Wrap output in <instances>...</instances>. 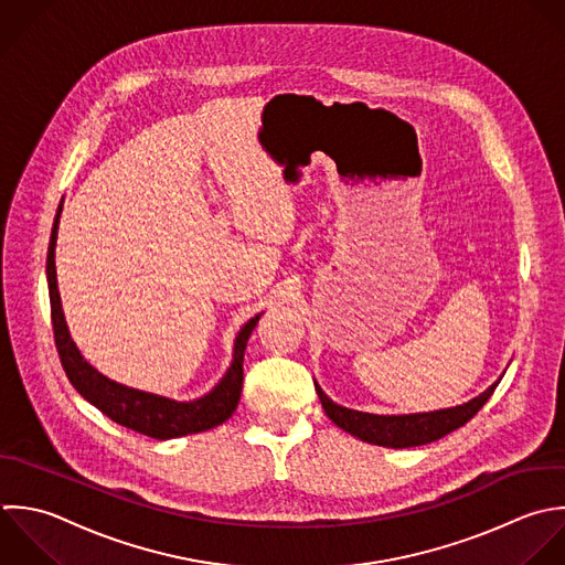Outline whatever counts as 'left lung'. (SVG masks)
<instances>
[{
  "label": "left lung",
  "mask_w": 565,
  "mask_h": 565,
  "mask_svg": "<svg viewBox=\"0 0 565 565\" xmlns=\"http://www.w3.org/2000/svg\"><path fill=\"white\" fill-rule=\"evenodd\" d=\"M500 381L502 376L489 390H484L480 396L471 398L465 405H456L438 412H423V414H401V416H379V414L348 409L337 405L332 398H328L317 383L315 387H317L323 412L337 427H341L343 431L370 445H379L387 449H407V447L436 443L447 434L467 425L484 407V403L491 398Z\"/></svg>",
  "instance_id": "1"
}]
</instances>
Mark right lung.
Wrapping results in <instances>:
<instances>
[{
    "mask_svg": "<svg viewBox=\"0 0 565 565\" xmlns=\"http://www.w3.org/2000/svg\"><path fill=\"white\" fill-rule=\"evenodd\" d=\"M63 211V200L56 209L52 233H50V246H47V259H45V277H47V292H50V312H52V330H54V343L61 359V365L65 370V376L70 379L72 387L98 412H103L114 423L138 431L142 436H149L153 440H171L182 438L189 434H200L206 429H213L228 420L239 403L242 394V381H244V350L248 343L250 332L255 330L259 315L248 319L242 330L235 337L233 345V361L226 374L220 379V383L204 396L193 401H173L167 396H158L151 392L134 390L122 383H116L100 374L96 367H92L76 343L70 337L65 315L61 308L58 286H56V266H54V248H56V233H58V217Z\"/></svg>",
    "mask_w": 565,
    "mask_h": 565,
    "instance_id": "obj_1",
    "label": "right lung"
}]
</instances>
